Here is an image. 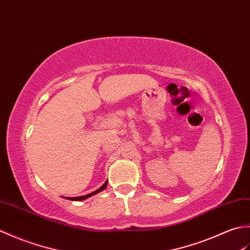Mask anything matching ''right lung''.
<instances>
[{
    "mask_svg": "<svg viewBox=\"0 0 250 250\" xmlns=\"http://www.w3.org/2000/svg\"><path fill=\"white\" fill-rule=\"evenodd\" d=\"M107 184H108V181L104 182V184L102 187H99L97 190L93 191V192H91V193H88V195H85V196H81V197H73V198H69V197H67V198H66V199H68V200H73V201H82V200H85V199L90 198V197H92V196H94V195H96V193H98V192L103 191L104 189H106Z\"/></svg>",
    "mask_w": 250,
    "mask_h": 250,
    "instance_id": "add662e5",
    "label": "right lung"
}]
</instances>
